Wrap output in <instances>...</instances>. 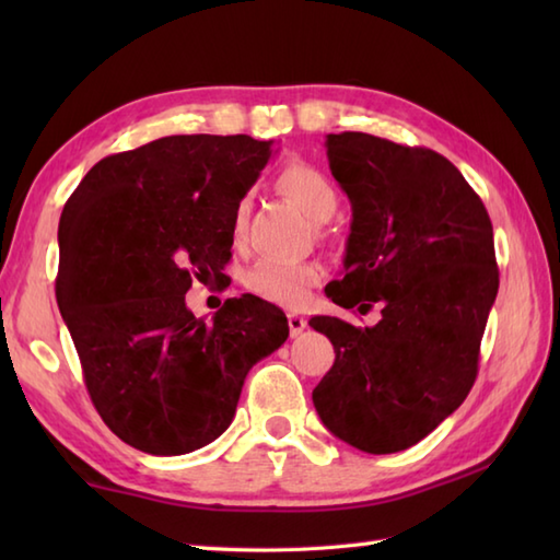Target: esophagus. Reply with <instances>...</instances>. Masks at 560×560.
<instances>
[{
  "label": "esophagus",
  "instance_id": "34e87169",
  "mask_svg": "<svg viewBox=\"0 0 560 560\" xmlns=\"http://www.w3.org/2000/svg\"><path fill=\"white\" fill-rule=\"evenodd\" d=\"M305 327H307V319H305V317L295 315V313H291V315H289V329H291V337H299Z\"/></svg>",
  "mask_w": 560,
  "mask_h": 560
}]
</instances>
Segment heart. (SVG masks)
<instances>
[{
	"mask_svg": "<svg viewBox=\"0 0 560 560\" xmlns=\"http://www.w3.org/2000/svg\"><path fill=\"white\" fill-rule=\"evenodd\" d=\"M277 185L293 205H299L315 223H325L339 207V195L329 177L305 161H291L277 175ZM249 201L241 199L233 211V243L237 245L245 235ZM319 267L307 261H283V259H259L245 273V287L257 299L283 307H299L305 303L307 293L319 281Z\"/></svg>",
	"mask_w": 560,
	"mask_h": 560,
	"instance_id": "obj_1",
	"label": "heart"
}]
</instances>
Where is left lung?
Returning <instances> with one entry per match:
<instances>
[{"label": "left lung", "mask_w": 560, "mask_h": 560, "mask_svg": "<svg viewBox=\"0 0 560 560\" xmlns=\"http://www.w3.org/2000/svg\"><path fill=\"white\" fill-rule=\"evenodd\" d=\"M335 180L351 201L343 279L325 289L375 327L319 315L335 347L313 389L319 419L343 443L389 455L419 443L467 399L498 293L493 225L445 156L363 132L327 135Z\"/></svg>", "instance_id": "8db88e82"}]
</instances>
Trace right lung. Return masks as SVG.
I'll list each match as a JSON object with an SVG mask.
<instances>
[{"instance_id":"obj_1","label":"right lung","mask_w":560,"mask_h":560,"mask_svg":"<svg viewBox=\"0 0 560 560\" xmlns=\"http://www.w3.org/2000/svg\"><path fill=\"white\" fill-rule=\"evenodd\" d=\"M271 156L247 135H175L98 161L59 219L57 305L93 407L149 455H185L231 425L257 361L289 337L277 305L229 299L211 323L185 305L223 283L233 211Z\"/></svg>"}]
</instances>
